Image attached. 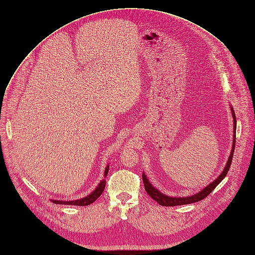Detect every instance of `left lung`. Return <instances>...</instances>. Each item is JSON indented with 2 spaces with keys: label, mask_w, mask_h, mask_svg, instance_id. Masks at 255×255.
Listing matches in <instances>:
<instances>
[{
  "label": "left lung",
  "mask_w": 255,
  "mask_h": 255,
  "mask_svg": "<svg viewBox=\"0 0 255 255\" xmlns=\"http://www.w3.org/2000/svg\"><path fill=\"white\" fill-rule=\"evenodd\" d=\"M231 111H232V116L234 119V137H233V146H232V151L230 154L229 159H227L226 164L222 170V172L218 176L217 179L214 180L212 183L207 185L205 188H203L200 191H198L195 194L189 195V196H185V197H177V196H168L163 194L162 192H160L158 189H156L155 187L150 183V181L146 179L145 173L142 172V181L144 185V189L154 200L160 205V206H165V207H175V206H181V205H188V204H193L197 203L199 200L204 199L207 197L214 189L216 188L218 184L226 177L227 171L230 170L232 161H233V157H234V152H235V145H236V130H237V120L235 116V111L233 109V106H231Z\"/></svg>",
  "instance_id": "obj_1"
}]
</instances>
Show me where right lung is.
Segmentation results:
<instances>
[{
	"label": "right lung",
	"instance_id": "obj_1",
	"mask_svg": "<svg viewBox=\"0 0 255 255\" xmlns=\"http://www.w3.org/2000/svg\"><path fill=\"white\" fill-rule=\"evenodd\" d=\"M109 169H110V164L106 165L105 170H104V178L107 176V173H109ZM105 185H106V181L105 179H103L98 186L96 187V189L94 190L93 192H91L89 195H87L84 198H80V199H75V200H56V199H50L53 204H59V205H69V206H89L91 204H93L95 200L102 194L104 188H105Z\"/></svg>",
	"mask_w": 255,
	"mask_h": 255
}]
</instances>
